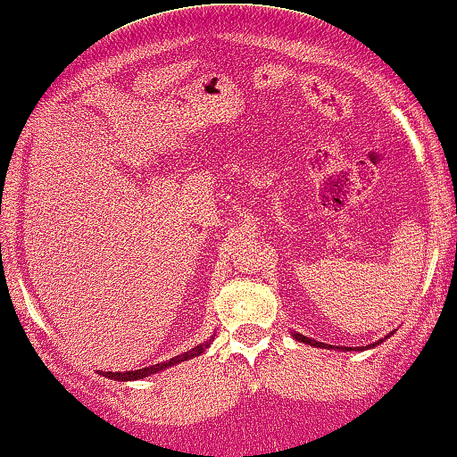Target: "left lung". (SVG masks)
<instances>
[{
	"instance_id": "left-lung-1",
	"label": "left lung",
	"mask_w": 457,
	"mask_h": 457,
	"mask_svg": "<svg viewBox=\"0 0 457 457\" xmlns=\"http://www.w3.org/2000/svg\"><path fill=\"white\" fill-rule=\"evenodd\" d=\"M389 336H392V334H389ZM293 338H295L296 342L311 344V346H315V348H329V350L334 348L332 344H323V342H317V340H313V338H307V336H303V334H293ZM386 338H387V336H386ZM386 338H381L379 342H375V344H369V346H361V348H348V346H340V350H367V348H373V346H377V344H381V342L386 340ZM336 348H338V346H336Z\"/></svg>"
}]
</instances>
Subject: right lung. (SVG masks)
<instances>
[{
    "instance_id": "right-lung-1",
    "label": "right lung",
    "mask_w": 457,
    "mask_h": 457,
    "mask_svg": "<svg viewBox=\"0 0 457 457\" xmlns=\"http://www.w3.org/2000/svg\"><path fill=\"white\" fill-rule=\"evenodd\" d=\"M212 340H214V336L210 340H206V342H202L200 346H195V348H191V350H187V353H183V354H177V356H173V359L170 361H167V362H158V365H152V367H144V369H137V371H123V373H113V371H103V377H109V379H115V381H134V379H144V377H150V375H154V373H158V371H164V369H169V367H173V365H179V362H183V361H189V359H194V356H200L204 350H206L210 344H212Z\"/></svg>"
}]
</instances>
